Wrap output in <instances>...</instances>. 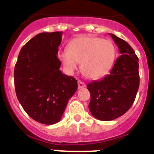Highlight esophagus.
<instances>
[{"label": "esophagus", "mask_w": 154, "mask_h": 154, "mask_svg": "<svg viewBox=\"0 0 154 154\" xmlns=\"http://www.w3.org/2000/svg\"><path fill=\"white\" fill-rule=\"evenodd\" d=\"M86 87V84H84V82L80 81V80H78V89L84 88Z\"/></svg>", "instance_id": "obj_1"}]
</instances>
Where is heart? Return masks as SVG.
Masks as SVG:
<instances>
[{
	"label": "heart",
	"mask_w": 154,
	"mask_h": 154,
	"mask_svg": "<svg viewBox=\"0 0 154 154\" xmlns=\"http://www.w3.org/2000/svg\"><path fill=\"white\" fill-rule=\"evenodd\" d=\"M116 54V47L109 40L83 35L71 40L67 50L60 51L58 57L70 74L81 63L83 73L89 78L97 79L110 70Z\"/></svg>",
	"instance_id": "heart-1"
}]
</instances>
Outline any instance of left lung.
I'll return each instance as SVG.
<instances>
[{
	"mask_svg": "<svg viewBox=\"0 0 154 154\" xmlns=\"http://www.w3.org/2000/svg\"><path fill=\"white\" fill-rule=\"evenodd\" d=\"M122 54L108 75L87 84L90 93L89 109L101 121L123 116L131 107L140 84L138 57L125 40L109 33Z\"/></svg>",
	"mask_w": 154,
	"mask_h": 154,
	"instance_id": "left-lung-1",
	"label": "left lung"
}]
</instances>
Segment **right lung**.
<instances>
[{
	"label": "right lung",
	"instance_id": "1",
	"mask_svg": "<svg viewBox=\"0 0 154 154\" xmlns=\"http://www.w3.org/2000/svg\"><path fill=\"white\" fill-rule=\"evenodd\" d=\"M62 32H42L21 48L14 67L17 99L24 111L44 125L61 120L77 80L60 70L57 57Z\"/></svg>",
	"mask_w": 154,
	"mask_h": 154
}]
</instances>
